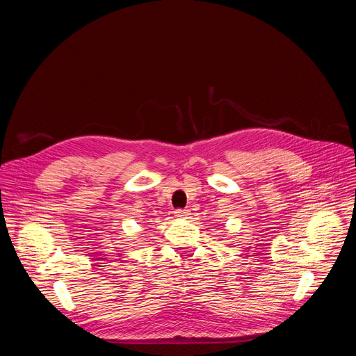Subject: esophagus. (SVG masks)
Returning a JSON list of instances; mask_svg holds the SVG:
<instances>
[{
  "instance_id": "obj_1",
  "label": "esophagus",
  "mask_w": 356,
  "mask_h": 356,
  "mask_svg": "<svg viewBox=\"0 0 356 356\" xmlns=\"http://www.w3.org/2000/svg\"><path fill=\"white\" fill-rule=\"evenodd\" d=\"M175 215H176L177 218H189L191 211H189V209H176V211H175Z\"/></svg>"
}]
</instances>
